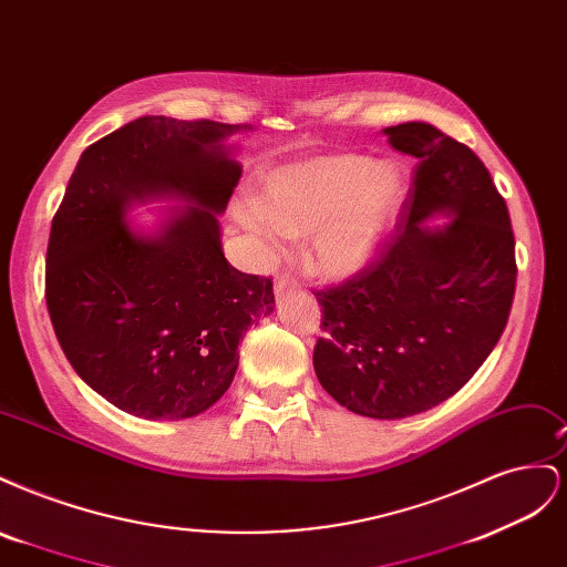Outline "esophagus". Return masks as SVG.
<instances>
[{
    "mask_svg": "<svg viewBox=\"0 0 567 567\" xmlns=\"http://www.w3.org/2000/svg\"><path fill=\"white\" fill-rule=\"evenodd\" d=\"M288 288H296V281H293V279H288V277H279L277 281H274V293H277V296H281L284 290H288Z\"/></svg>",
    "mask_w": 567,
    "mask_h": 567,
    "instance_id": "esophagus-1",
    "label": "esophagus"
}]
</instances>
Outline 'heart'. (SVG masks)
<instances>
[{
	"label": "heart",
	"instance_id": "b5f03b06",
	"mask_svg": "<svg viewBox=\"0 0 567 567\" xmlns=\"http://www.w3.org/2000/svg\"><path fill=\"white\" fill-rule=\"evenodd\" d=\"M409 173L369 153H321L269 169L257 200L236 198L231 217L265 255L281 236H307V265L342 281L375 262L402 217Z\"/></svg>",
	"mask_w": 567,
	"mask_h": 567
}]
</instances>
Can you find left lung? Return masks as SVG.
Segmentation results:
<instances>
[{"label": "left lung", "mask_w": 567, "mask_h": 567, "mask_svg": "<svg viewBox=\"0 0 567 567\" xmlns=\"http://www.w3.org/2000/svg\"><path fill=\"white\" fill-rule=\"evenodd\" d=\"M383 134L419 161L414 188L379 260L317 293L326 336L315 371L338 404L394 421L437 406L483 367L518 269L506 200L483 161L419 120Z\"/></svg>", "instance_id": "8db88e82"}]
</instances>
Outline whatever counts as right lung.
<instances>
[{"label": "right lung", "instance_id": "obj_1", "mask_svg": "<svg viewBox=\"0 0 567 567\" xmlns=\"http://www.w3.org/2000/svg\"><path fill=\"white\" fill-rule=\"evenodd\" d=\"M248 125L142 115L82 151L51 221L47 307L80 379L148 421L210 409L238 340L274 312L271 279L234 269L221 225ZM151 202V223L128 213Z\"/></svg>", "mask_w": 567, "mask_h": 567}]
</instances>
